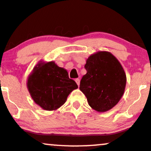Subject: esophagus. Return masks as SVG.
<instances>
[{
    "mask_svg": "<svg viewBox=\"0 0 151 151\" xmlns=\"http://www.w3.org/2000/svg\"><path fill=\"white\" fill-rule=\"evenodd\" d=\"M76 83H77L78 86H79V85H80V79L79 78H76Z\"/></svg>",
    "mask_w": 151,
    "mask_h": 151,
    "instance_id": "obj_1",
    "label": "esophagus"
}]
</instances>
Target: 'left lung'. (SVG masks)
<instances>
[{
    "label": "left lung",
    "mask_w": 151,
    "mask_h": 151,
    "mask_svg": "<svg viewBox=\"0 0 151 151\" xmlns=\"http://www.w3.org/2000/svg\"><path fill=\"white\" fill-rule=\"evenodd\" d=\"M85 68L80 90L89 105L101 112L111 109L124 93L127 76L122 65L111 53L99 51L87 59Z\"/></svg>",
    "instance_id": "left-lung-1"
}]
</instances>
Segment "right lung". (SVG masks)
Returning a JSON list of instances; mask_svg holds the SVG:
<instances>
[{
	"mask_svg": "<svg viewBox=\"0 0 151 151\" xmlns=\"http://www.w3.org/2000/svg\"><path fill=\"white\" fill-rule=\"evenodd\" d=\"M27 88L35 103L45 110H55L63 105L78 86L68 72L54 61L40 63L27 81Z\"/></svg>",
	"mask_w": 151,
	"mask_h": 151,
	"instance_id": "obj_1",
	"label": "right lung"
}]
</instances>
